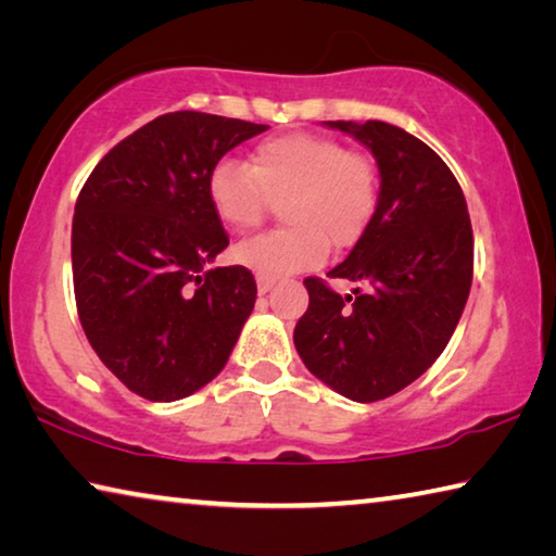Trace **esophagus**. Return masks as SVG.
<instances>
[{
  "instance_id": "esophagus-1",
  "label": "esophagus",
  "mask_w": 556,
  "mask_h": 556,
  "mask_svg": "<svg viewBox=\"0 0 556 556\" xmlns=\"http://www.w3.org/2000/svg\"><path fill=\"white\" fill-rule=\"evenodd\" d=\"M275 287V279H267V277H257V291L260 294H267V291Z\"/></svg>"
}]
</instances>
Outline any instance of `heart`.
<instances>
[{"label":"heart","mask_w":556,"mask_h":556,"mask_svg":"<svg viewBox=\"0 0 556 556\" xmlns=\"http://www.w3.org/2000/svg\"><path fill=\"white\" fill-rule=\"evenodd\" d=\"M205 195L225 228L244 232L262 220L269 199H281L287 228L235 244L232 260L260 277L279 279L314 269L328 242L351 248L378 208V168L338 139L291 131L255 147L250 166L235 159L215 164Z\"/></svg>","instance_id":"obj_1"}]
</instances>
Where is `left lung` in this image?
Wrapping results in <instances>:
<instances>
[{"label": "left lung", "mask_w": 556, "mask_h": 556, "mask_svg": "<svg viewBox=\"0 0 556 556\" xmlns=\"http://www.w3.org/2000/svg\"><path fill=\"white\" fill-rule=\"evenodd\" d=\"M324 125L368 147L380 168L370 225L328 271L370 289L341 296L304 279L294 345L328 388L378 402L425 375L454 336L473 279V230L456 176L421 139L380 119Z\"/></svg>", "instance_id": "8db88e82"}]
</instances>
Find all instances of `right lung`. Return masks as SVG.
<instances>
[{
    "instance_id": "obj_1",
    "label": "right lung",
    "mask_w": 556,
    "mask_h": 556,
    "mask_svg": "<svg viewBox=\"0 0 556 556\" xmlns=\"http://www.w3.org/2000/svg\"><path fill=\"white\" fill-rule=\"evenodd\" d=\"M265 129L168 112L112 147L83 186L71 238L75 304L92 351L139 397L199 392L225 368L255 308L250 269H205L228 248L205 181Z\"/></svg>"
}]
</instances>
